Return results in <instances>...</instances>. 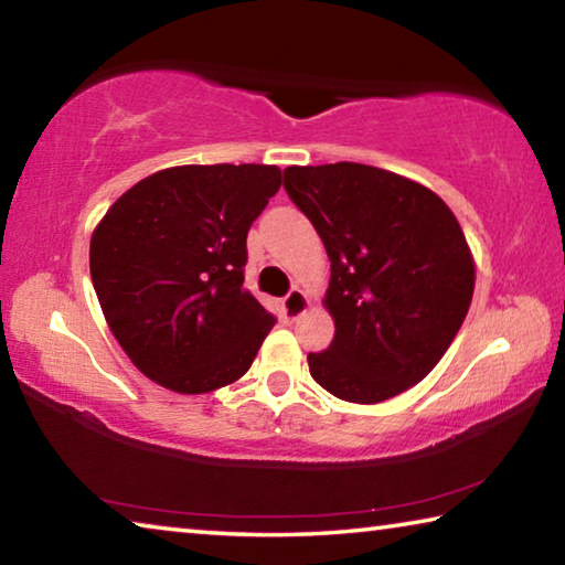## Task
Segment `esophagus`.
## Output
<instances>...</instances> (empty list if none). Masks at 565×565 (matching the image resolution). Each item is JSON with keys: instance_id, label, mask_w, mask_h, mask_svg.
<instances>
[{"instance_id": "esophagus-1", "label": "esophagus", "mask_w": 565, "mask_h": 565, "mask_svg": "<svg viewBox=\"0 0 565 565\" xmlns=\"http://www.w3.org/2000/svg\"><path fill=\"white\" fill-rule=\"evenodd\" d=\"M306 309H309V299H306V294L299 289V286H294V289H291L289 294H286L284 301H281L284 319L296 321Z\"/></svg>"}]
</instances>
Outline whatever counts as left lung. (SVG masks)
I'll list each match as a JSON object with an SVG mask.
<instances>
[{"instance_id": "left-lung-1", "label": "left lung", "mask_w": 565, "mask_h": 565, "mask_svg": "<svg viewBox=\"0 0 565 565\" xmlns=\"http://www.w3.org/2000/svg\"><path fill=\"white\" fill-rule=\"evenodd\" d=\"M284 189L331 259L323 303L337 333L309 353L313 381L351 404L418 384L473 296V259L451 209L416 181L353 161L289 167Z\"/></svg>"}]
</instances>
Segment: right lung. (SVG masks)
<instances>
[{
	"label": "right lung",
	"mask_w": 565,
	"mask_h": 565,
	"mask_svg": "<svg viewBox=\"0 0 565 565\" xmlns=\"http://www.w3.org/2000/svg\"><path fill=\"white\" fill-rule=\"evenodd\" d=\"M279 186L281 169L266 164L164 169L94 228V291L147 379L206 394L252 366L276 319L244 289L246 234Z\"/></svg>",
	"instance_id": "right-lung-1"
}]
</instances>
